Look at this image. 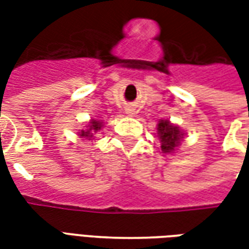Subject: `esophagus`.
I'll list each match as a JSON object with an SVG mask.
<instances>
[{
	"label": "esophagus",
	"instance_id": "1",
	"mask_svg": "<svg viewBox=\"0 0 249 249\" xmlns=\"http://www.w3.org/2000/svg\"><path fill=\"white\" fill-rule=\"evenodd\" d=\"M125 112H126V114H129V116H133V114H135V109H133V108H126V109H125Z\"/></svg>",
	"mask_w": 249,
	"mask_h": 249
}]
</instances>
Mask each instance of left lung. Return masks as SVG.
Here are the masks:
<instances>
[{"instance_id": "left-lung-1", "label": "left lung", "mask_w": 249, "mask_h": 249, "mask_svg": "<svg viewBox=\"0 0 249 249\" xmlns=\"http://www.w3.org/2000/svg\"><path fill=\"white\" fill-rule=\"evenodd\" d=\"M157 132L161 139V151L172 152L178 145V141L181 139V132L178 126L172 125L168 120H161L157 126Z\"/></svg>"}]
</instances>
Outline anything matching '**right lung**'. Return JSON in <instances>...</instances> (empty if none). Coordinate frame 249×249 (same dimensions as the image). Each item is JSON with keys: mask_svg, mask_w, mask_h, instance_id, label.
<instances>
[{"mask_svg": "<svg viewBox=\"0 0 249 249\" xmlns=\"http://www.w3.org/2000/svg\"><path fill=\"white\" fill-rule=\"evenodd\" d=\"M90 128L87 130V132H84L82 130L81 133H80V136H82V137H92L97 130L101 129V126H103V123H100V121H96V120H92V123H90V125H89Z\"/></svg>", "mask_w": 249, "mask_h": 249, "instance_id": "1", "label": "right lung"}]
</instances>
